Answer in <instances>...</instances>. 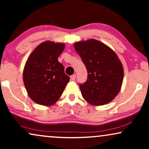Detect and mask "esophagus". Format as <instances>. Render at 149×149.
<instances>
[{"label": "esophagus", "mask_w": 149, "mask_h": 149, "mask_svg": "<svg viewBox=\"0 0 149 149\" xmlns=\"http://www.w3.org/2000/svg\"><path fill=\"white\" fill-rule=\"evenodd\" d=\"M70 79L72 81H75V79H76V74H72V76L70 77Z\"/></svg>", "instance_id": "1"}]
</instances>
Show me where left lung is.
<instances>
[{
  "label": "left lung",
  "mask_w": 149,
  "mask_h": 149,
  "mask_svg": "<svg viewBox=\"0 0 149 149\" xmlns=\"http://www.w3.org/2000/svg\"><path fill=\"white\" fill-rule=\"evenodd\" d=\"M86 66L87 80L79 84L83 98L92 105L110 102L119 93L123 80V68L117 54L95 39L74 44Z\"/></svg>",
  "instance_id": "8db88e82"
}]
</instances>
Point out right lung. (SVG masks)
<instances>
[{
  "instance_id": "1",
  "label": "right lung",
  "mask_w": 149,
  "mask_h": 149,
  "mask_svg": "<svg viewBox=\"0 0 149 149\" xmlns=\"http://www.w3.org/2000/svg\"><path fill=\"white\" fill-rule=\"evenodd\" d=\"M64 43L45 41L34 49L26 61L23 80L29 97L40 105L51 106L62 95L70 77L58 62Z\"/></svg>"
}]
</instances>
